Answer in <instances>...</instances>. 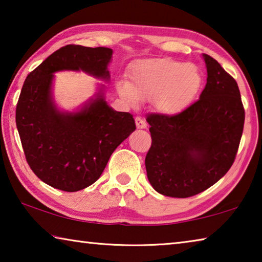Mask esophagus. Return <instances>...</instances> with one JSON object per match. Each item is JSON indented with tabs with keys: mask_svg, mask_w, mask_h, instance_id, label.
I'll use <instances>...</instances> for the list:
<instances>
[{
	"mask_svg": "<svg viewBox=\"0 0 262 262\" xmlns=\"http://www.w3.org/2000/svg\"><path fill=\"white\" fill-rule=\"evenodd\" d=\"M135 123H136V127L139 128V129H144V128H147V122H145L143 119L140 117L135 118Z\"/></svg>",
	"mask_w": 262,
	"mask_h": 262,
	"instance_id": "1",
	"label": "esophagus"
}]
</instances>
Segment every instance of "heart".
<instances>
[{
    "mask_svg": "<svg viewBox=\"0 0 262 262\" xmlns=\"http://www.w3.org/2000/svg\"><path fill=\"white\" fill-rule=\"evenodd\" d=\"M130 83L119 82L118 91L128 104L154 101L158 112L178 115L192 104L202 85L200 69L168 57L137 61L129 69Z\"/></svg>",
    "mask_w": 262,
    "mask_h": 262,
    "instance_id": "obj_1",
    "label": "heart"
}]
</instances>
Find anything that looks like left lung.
Masks as SVG:
<instances>
[{
    "label": "left lung",
    "instance_id": "8db88e82",
    "mask_svg": "<svg viewBox=\"0 0 262 262\" xmlns=\"http://www.w3.org/2000/svg\"><path fill=\"white\" fill-rule=\"evenodd\" d=\"M203 59L208 77L200 99L178 115L147 118L148 179L166 196L189 198L209 188L230 170L241 143L245 111L238 84L215 59Z\"/></svg>",
    "mask_w": 262,
    "mask_h": 262
}]
</instances>
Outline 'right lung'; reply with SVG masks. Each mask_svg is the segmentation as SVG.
I'll use <instances>...</instances> for the list:
<instances>
[{"mask_svg": "<svg viewBox=\"0 0 262 262\" xmlns=\"http://www.w3.org/2000/svg\"><path fill=\"white\" fill-rule=\"evenodd\" d=\"M112 53L107 47L67 45L25 79L16 107L17 129L31 170L52 187L77 192L94 184L118 145L136 129L130 113L106 103L104 85L78 112H61L53 100V74L82 70L107 82Z\"/></svg>", "mask_w": 262, "mask_h": 262, "instance_id": "1", "label": "right lung"}]
</instances>
